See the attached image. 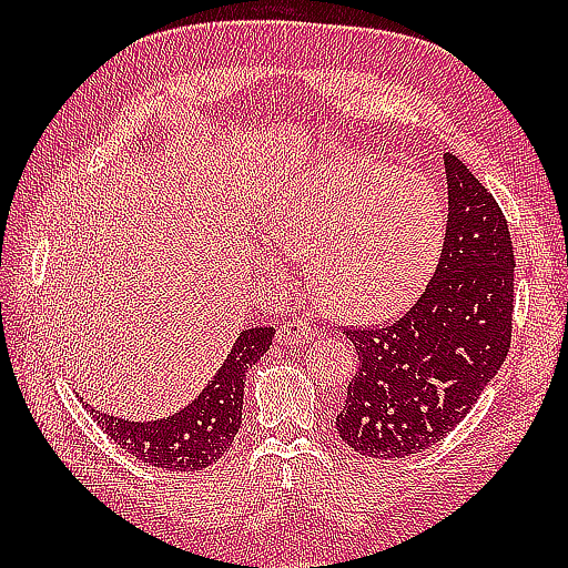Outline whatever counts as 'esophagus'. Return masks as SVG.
I'll return each mask as SVG.
<instances>
[{
	"mask_svg": "<svg viewBox=\"0 0 568 568\" xmlns=\"http://www.w3.org/2000/svg\"><path fill=\"white\" fill-rule=\"evenodd\" d=\"M312 336H315V329H312L310 324L293 320V322H285V324H281V327H277L275 339H277V344H283V346H295V344L310 342Z\"/></svg>",
	"mask_w": 568,
	"mask_h": 568,
	"instance_id": "34e87169",
	"label": "esophagus"
}]
</instances>
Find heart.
Returning a JSON list of instances; mask_svg holds the SVG:
<instances>
[{"mask_svg": "<svg viewBox=\"0 0 568 568\" xmlns=\"http://www.w3.org/2000/svg\"><path fill=\"white\" fill-rule=\"evenodd\" d=\"M265 232L291 256H307V281L324 307L373 322L417 293L442 246L444 212L419 173L339 155L275 192ZM265 265L287 273L275 253Z\"/></svg>", "mask_w": 568, "mask_h": 568, "instance_id": "obj_1", "label": "heart"}]
</instances>
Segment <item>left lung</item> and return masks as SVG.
Here are the masks:
<instances>
[{"instance_id": "8db88e82", "label": "left lung", "mask_w": 568, "mask_h": 568, "mask_svg": "<svg viewBox=\"0 0 568 568\" xmlns=\"http://www.w3.org/2000/svg\"><path fill=\"white\" fill-rule=\"evenodd\" d=\"M444 171L449 214L425 293L388 327L346 332L358 371L336 429L371 458H407L442 442L498 376L510 348L508 222L454 153H444Z\"/></svg>"}]
</instances>
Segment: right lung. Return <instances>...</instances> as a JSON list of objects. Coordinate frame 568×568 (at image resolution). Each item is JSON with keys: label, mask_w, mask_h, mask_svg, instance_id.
<instances>
[{"label": "right lung", "mask_w": 568, "mask_h": 568, "mask_svg": "<svg viewBox=\"0 0 568 568\" xmlns=\"http://www.w3.org/2000/svg\"><path fill=\"white\" fill-rule=\"evenodd\" d=\"M273 327H253L239 332L232 352L204 385L195 400L161 419H124L90 407L100 429L139 462L163 470H200L220 462L232 446L241 427L244 383L251 366L268 352ZM82 400V397H80Z\"/></svg>", "instance_id": "obj_1"}]
</instances>
